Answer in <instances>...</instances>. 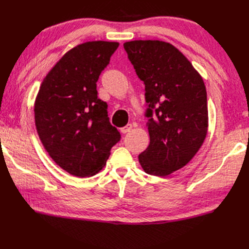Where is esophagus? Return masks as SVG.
I'll return each mask as SVG.
<instances>
[{"label": "esophagus", "mask_w": 249, "mask_h": 249, "mask_svg": "<svg viewBox=\"0 0 249 249\" xmlns=\"http://www.w3.org/2000/svg\"><path fill=\"white\" fill-rule=\"evenodd\" d=\"M131 129H132V124H126L125 126H124V128H121L120 131H121V133L125 134V133H128V132H130Z\"/></svg>", "instance_id": "esophagus-1"}]
</instances>
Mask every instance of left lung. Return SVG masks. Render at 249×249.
<instances>
[{"mask_svg":"<svg viewBox=\"0 0 249 249\" xmlns=\"http://www.w3.org/2000/svg\"><path fill=\"white\" fill-rule=\"evenodd\" d=\"M124 48L145 84L150 142L139 161L149 175H170L191 161L206 139V86L189 59L168 42L134 40Z\"/></svg>","mask_w":249,"mask_h":249,"instance_id":"left-lung-1","label":"left lung"}]
</instances>
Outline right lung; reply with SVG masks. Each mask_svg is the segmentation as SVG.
Masks as SVG:
<instances>
[{
    "label": "right lung",
    "mask_w": 249,
    "mask_h": 249,
    "mask_svg": "<svg viewBox=\"0 0 249 249\" xmlns=\"http://www.w3.org/2000/svg\"><path fill=\"white\" fill-rule=\"evenodd\" d=\"M118 42L89 41L71 49L43 80L35 124L49 156L69 174L92 176L106 165L120 132L109 123L97 82Z\"/></svg>",
    "instance_id": "obj_1"
}]
</instances>
